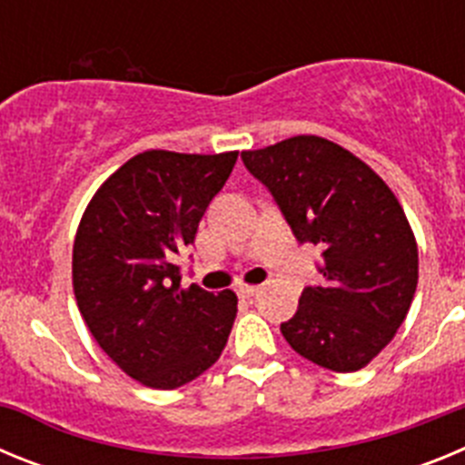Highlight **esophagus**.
Instances as JSON below:
<instances>
[{"mask_svg": "<svg viewBox=\"0 0 465 465\" xmlns=\"http://www.w3.org/2000/svg\"><path fill=\"white\" fill-rule=\"evenodd\" d=\"M256 291H258L256 283H240V286H237V293H240L242 298H252Z\"/></svg>", "mask_w": 465, "mask_h": 465, "instance_id": "esophagus-1", "label": "esophagus"}]
</instances>
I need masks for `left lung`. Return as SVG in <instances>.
<instances>
[{
  "label": "left lung",
  "mask_w": 465,
  "mask_h": 465,
  "mask_svg": "<svg viewBox=\"0 0 465 465\" xmlns=\"http://www.w3.org/2000/svg\"><path fill=\"white\" fill-rule=\"evenodd\" d=\"M242 160L295 240L323 249L326 283L302 291L282 335L322 368L361 371L391 342L417 291V240L398 197L363 160L316 134L242 151Z\"/></svg>",
  "instance_id": "1"
}]
</instances>
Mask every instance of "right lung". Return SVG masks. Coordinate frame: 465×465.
Masks as SVG:
<instances>
[{
    "mask_svg": "<svg viewBox=\"0 0 465 465\" xmlns=\"http://www.w3.org/2000/svg\"><path fill=\"white\" fill-rule=\"evenodd\" d=\"M237 151H143L97 188L74 240V295L94 342L125 375L176 389L219 361L237 295L182 289L174 256L228 182Z\"/></svg>",
    "mask_w": 465,
    "mask_h": 465,
    "instance_id": "obj_1",
    "label": "right lung"
}]
</instances>
